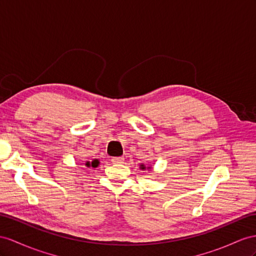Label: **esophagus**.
Masks as SVG:
<instances>
[{
  "instance_id": "34e87169",
  "label": "esophagus",
  "mask_w": 256,
  "mask_h": 256,
  "mask_svg": "<svg viewBox=\"0 0 256 256\" xmlns=\"http://www.w3.org/2000/svg\"><path fill=\"white\" fill-rule=\"evenodd\" d=\"M123 160V156H112V158H111V162L112 163H122Z\"/></svg>"
}]
</instances>
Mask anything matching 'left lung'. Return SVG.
I'll list each match as a JSON object with an SVG mask.
<instances>
[{
  "label": "left lung",
  "mask_w": 256,
  "mask_h": 256,
  "mask_svg": "<svg viewBox=\"0 0 256 256\" xmlns=\"http://www.w3.org/2000/svg\"><path fill=\"white\" fill-rule=\"evenodd\" d=\"M140 168H142V170H145L146 168H145V166H144V164H142V166H140Z\"/></svg>",
  "instance_id": "8db88e82"
}]
</instances>
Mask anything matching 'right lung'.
<instances>
[{"label": "right lung", "mask_w": 256, "mask_h": 256, "mask_svg": "<svg viewBox=\"0 0 256 256\" xmlns=\"http://www.w3.org/2000/svg\"><path fill=\"white\" fill-rule=\"evenodd\" d=\"M98 164H100V161H98L97 159L93 160L92 162L88 161L86 163H85V166H86L88 168H90V166H92V168H97V166H98Z\"/></svg>", "instance_id": "add662e5"}]
</instances>
